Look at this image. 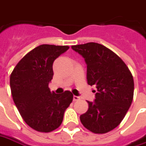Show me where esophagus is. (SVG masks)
<instances>
[{
	"label": "esophagus",
	"instance_id": "1",
	"mask_svg": "<svg viewBox=\"0 0 146 146\" xmlns=\"http://www.w3.org/2000/svg\"><path fill=\"white\" fill-rule=\"evenodd\" d=\"M73 101H77V100H79L80 97L79 96H73Z\"/></svg>",
	"mask_w": 146,
	"mask_h": 146
}]
</instances>
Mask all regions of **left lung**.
<instances>
[{
  "mask_svg": "<svg viewBox=\"0 0 146 146\" xmlns=\"http://www.w3.org/2000/svg\"><path fill=\"white\" fill-rule=\"evenodd\" d=\"M72 49L84 58L87 83L96 89L95 100L87 101L88 110L80 120L92 132L106 133L119 125L131 105L132 75L123 61L103 45L89 42Z\"/></svg>",
  "mask_w": 146,
  "mask_h": 146,
  "instance_id": "left-lung-1",
  "label": "left lung"
}]
</instances>
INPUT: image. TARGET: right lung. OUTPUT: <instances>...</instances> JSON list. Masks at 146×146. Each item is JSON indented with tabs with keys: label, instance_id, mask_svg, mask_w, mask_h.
I'll use <instances>...</instances> for the list:
<instances>
[{
	"label": "right lung",
	"instance_id": "add662e5",
	"mask_svg": "<svg viewBox=\"0 0 146 146\" xmlns=\"http://www.w3.org/2000/svg\"><path fill=\"white\" fill-rule=\"evenodd\" d=\"M68 46L41 45L26 54L10 75L11 94L25 123L34 130L49 132L62 123L73 94L50 92L53 63L68 50Z\"/></svg>",
	"mask_w": 146,
	"mask_h": 146
}]
</instances>
